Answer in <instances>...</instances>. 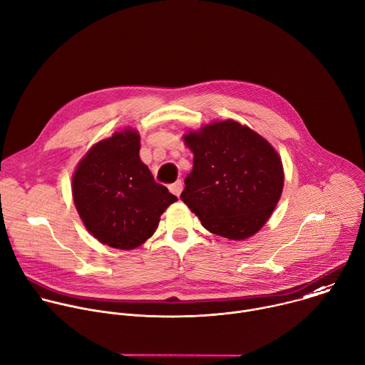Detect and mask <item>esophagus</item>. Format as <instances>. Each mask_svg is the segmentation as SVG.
Wrapping results in <instances>:
<instances>
[{
    "instance_id": "esophagus-1",
    "label": "esophagus",
    "mask_w": 365,
    "mask_h": 365,
    "mask_svg": "<svg viewBox=\"0 0 365 365\" xmlns=\"http://www.w3.org/2000/svg\"><path fill=\"white\" fill-rule=\"evenodd\" d=\"M182 189H183V183H182V180H176L175 183L169 185V190H170L173 195H176V196H179V195H180Z\"/></svg>"
}]
</instances>
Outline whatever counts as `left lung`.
<instances>
[{
	"label": "left lung",
	"mask_w": 365,
	"mask_h": 365,
	"mask_svg": "<svg viewBox=\"0 0 365 365\" xmlns=\"http://www.w3.org/2000/svg\"><path fill=\"white\" fill-rule=\"evenodd\" d=\"M193 169L180 199L209 232L242 240L272 215L284 187L277 150L237 121H213L183 136Z\"/></svg>",
	"instance_id": "8db88e82"
}]
</instances>
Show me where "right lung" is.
Masks as SVG:
<instances>
[{"mask_svg": "<svg viewBox=\"0 0 365 365\" xmlns=\"http://www.w3.org/2000/svg\"><path fill=\"white\" fill-rule=\"evenodd\" d=\"M133 129L96 143L73 175V199L87 230L101 244L135 250L156 232L160 215L178 200L155 182L139 158Z\"/></svg>", "mask_w": 365, "mask_h": 365, "instance_id": "right-lung-1", "label": "right lung"}]
</instances>
